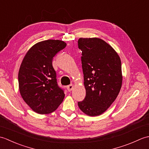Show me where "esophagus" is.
Instances as JSON below:
<instances>
[{
  "mask_svg": "<svg viewBox=\"0 0 149 149\" xmlns=\"http://www.w3.org/2000/svg\"><path fill=\"white\" fill-rule=\"evenodd\" d=\"M66 88H67V90H68V91H71L73 90V88H74V85L70 84V85H68V86H67Z\"/></svg>",
  "mask_w": 149,
  "mask_h": 149,
  "instance_id": "obj_1",
  "label": "esophagus"
}]
</instances>
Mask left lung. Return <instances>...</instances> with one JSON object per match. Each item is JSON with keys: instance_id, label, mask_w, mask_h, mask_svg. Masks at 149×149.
Listing matches in <instances>:
<instances>
[{"instance_id": "1", "label": "left lung", "mask_w": 149, "mask_h": 149, "mask_svg": "<svg viewBox=\"0 0 149 149\" xmlns=\"http://www.w3.org/2000/svg\"><path fill=\"white\" fill-rule=\"evenodd\" d=\"M86 97L78 102L89 116L102 114L115 101L122 83L121 60L111 46L97 38L78 40Z\"/></svg>"}]
</instances>
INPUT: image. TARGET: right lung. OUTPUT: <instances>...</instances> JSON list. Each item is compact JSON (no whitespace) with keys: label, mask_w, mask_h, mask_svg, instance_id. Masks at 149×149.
I'll return each mask as SVG.
<instances>
[{"label":"right lung","mask_w":149,"mask_h":149,"mask_svg":"<svg viewBox=\"0 0 149 149\" xmlns=\"http://www.w3.org/2000/svg\"><path fill=\"white\" fill-rule=\"evenodd\" d=\"M66 46L61 40L42 41L31 47L22 62L19 90L22 99L37 113L54 111L64 99V90L58 84L52 60Z\"/></svg>","instance_id":"1"}]
</instances>
